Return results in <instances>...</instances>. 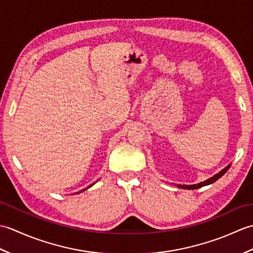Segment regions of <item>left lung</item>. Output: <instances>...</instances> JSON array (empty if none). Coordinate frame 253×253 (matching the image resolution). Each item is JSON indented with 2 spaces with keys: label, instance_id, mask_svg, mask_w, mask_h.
Here are the masks:
<instances>
[{
  "label": "left lung",
  "instance_id": "8db88e82",
  "mask_svg": "<svg viewBox=\"0 0 253 253\" xmlns=\"http://www.w3.org/2000/svg\"><path fill=\"white\" fill-rule=\"evenodd\" d=\"M229 168H230V165L226 166V168H225L224 169H222V170L219 171V173H217L216 175H214L213 177H211V178H209V179L204 180V181H202V182H199V184H196V185H177V187H178V188H182V189H188V190H189V189H198V188H201V187H203V186L211 185V184H213L214 181H216L218 178H221V177L228 170Z\"/></svg>",
  "mask_w": 253,
  "mask_h": 253
}]
</instances>
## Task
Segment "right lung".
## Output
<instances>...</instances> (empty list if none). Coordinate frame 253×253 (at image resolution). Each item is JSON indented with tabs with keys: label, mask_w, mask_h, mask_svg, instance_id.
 <instances>
[{
	"label": "right lung",
	"mask_w": 253,
	"mask_h": 253,
	"mask_svg": "<svg viewBox=\"0 0 253 253\" xmlns=\"http://www.w3.org/2000/svg\"><path fill=\"white\" fill-rule=\"evenodd\" d=\"M92 185H93V184H92ZM92 185H90V186H89V187H91V186H92ZM84 190H85V189H84ZM82 191H84V190H82ZM77 193H78V192H77Z\"/></svg>",
	"instance_id": "obj_1"
}]
</instances>
